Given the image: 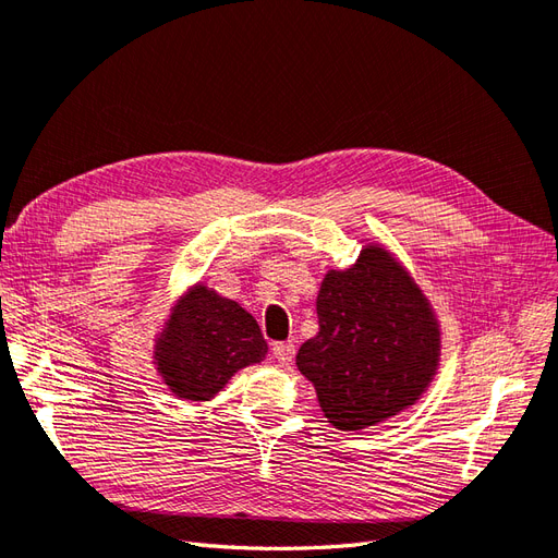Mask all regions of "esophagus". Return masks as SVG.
Segmentation results:
<instances>
[{
	"label": "esophagus",
	"instance_id": "obj_1",
	"mask_svg": "<svg viewBox=\"0 0 558 558\" xmlns=\"http://www.w3.org/2000/svg\"><path fill=\"white\" fill-rule=\"evenodd\" d=\"M272 356L279 365H289L295 356V344L293 342H275L272 344Z\"/></svg>",
	"mask_w": 558,
	"mask_h": 558
}]
</instances>
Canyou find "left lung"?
I'll list each match as a JSON object with an SVG mask.
<instances>
[{
    "instance_id": "obj_1",
    "label": "left lung",
    "mask_w": 558,
    "mask_h": 558,
    "mask_svg": "<svg viewBox=\"0 0 558 558\" xmlns=\"http://www.w3.org/2000/svg\"><path fill=\"white\" fill-rule=\"evenodd\" d=\"M318 332L295 363L330 424L359 430L412 404L435 375L440 332L426 300L381 248L330 272L316 298Z\"/></svg>"
}]
</instances>
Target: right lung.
Wrapping results in <instances>:
<instances>
[{"mask_svg":"<svg viewBox=\"0 0 558 558\" xmlns=\"http://www.w3.org/2000/svg\"><path fill=\"white\" fill-rule=\"evenodd\" d=\"M267 342L248 312L205 286L183 298L167 324L156 361L170 391L183 400H209L240 367L265 359Z\"/></svg>","mask_w":558,"mask_h":558,"instance_id":"right-lung-1","label":"right lung"}]
</instances>
